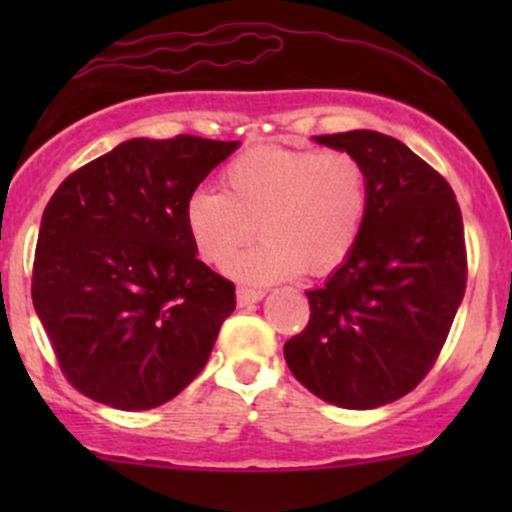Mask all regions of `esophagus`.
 <instances>
[{"label":"esophagus","mask_w":512,"mask_h":512,"mask_svg":"<svg viewBox=\"0 0 512 512\" xmlns=\"http://www.w3.org/2000/svg\"><path fill=\"white\" fill-rule=\"evenodd\" d=\"M264 291L260 289H248V286H238V305H252L262 301Z\"/></svg>","instance_id":"esophagus-1"}]
</instances>
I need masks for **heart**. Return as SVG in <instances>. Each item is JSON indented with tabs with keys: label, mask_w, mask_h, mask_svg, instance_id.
<instances>
[{
	"label": "heart",
	"mask_w": 512,
	"mask_h": 512,
	"mask_svg": "<svg viewBox=\"0 0 512 512\" xmlns=\"http://www.w3.org/2000/svg\"><path fill=\"white\" fill-rule=\"evenodd\" d=\"M223 192L197 187L185 223L197 255L226 267L240 248L264 240L231 264L248 284H272L308 269L330 274L354 255L370 209L368 170L349 151L252 149L223 168Z\"/></svg>",
	"instance_id": "obj_1"
}]
</instances>
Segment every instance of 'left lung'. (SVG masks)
<instances>
[{
  "label": "left lung",
  "instance_id": "1",
  "mask_svg": "<svg viewBox=\"0 0 512 512\" xmlns=\"http://www.w3.org/2000/svg\"><path fill=\"white\" fill-rule=\"evenodd\" d=\"M368 170L370 209L354 255L308 291L310 320L284 344L303 387L344 409H375L433 368L467 286L460 204L443 175L373 129L322 134Z\"/></svg>",
  "mask_w": 512,
  "mask_h": 512
}]
</instances>
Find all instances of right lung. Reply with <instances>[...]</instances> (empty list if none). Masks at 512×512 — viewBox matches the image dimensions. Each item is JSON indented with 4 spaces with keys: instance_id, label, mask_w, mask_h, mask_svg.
Instances as JSON below:
<instances>
[{
    "instance_id": "obj_1",
    "label": "right lung",
    "mask_w": 512,
    "mask_h": 512,
    "mask_svg": "<svg viewBox=\"0 0 512 512\" xmlns=\"http://www.w3.org/2000/svg\"><path fill=\"white\" fill-rule=\"evenodd\" d=\"M238 142L129 139L74 170L40 221L31 296L64 378L125 411L207 366L236 286L197 260L185 202Z\"/></svg>"
}]
</instances>
